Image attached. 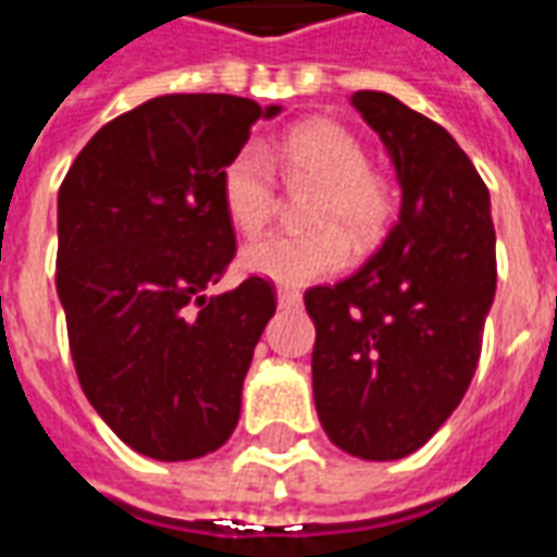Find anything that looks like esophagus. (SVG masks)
<instances>
[{
  "instance_id": "1",
  "label": "esophagus",
  "mask_w": 557,
  "mask_h": 557,
  "mask_svg": "<svg viewBox=\"0 0 557 557\" xmlns=\"http://www.w3.org/2000/svg\"><path fill=\"white\" fill-rule=\"evenodd\" d=\"M277 304L280 307H298V304H301V292L277 289Z\"/></svg>"
}]
</instances>
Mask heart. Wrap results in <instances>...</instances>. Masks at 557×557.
<instances>
[{"label":"heart","mask_w":557,"mask_h":557,"mask_svg":"<svg viewBox=\"0 0 557 557\" xmlns=\"http://www.w3.org/2000/svg\"><path fill=\"white\" fill-rule=\"evenodd\" d=\"M274 163L289 178L322 184L313 220L325 230L310 235L268 232L253 238L242 253L244 271L280 286H307L349 265L351 242L373 247L385 235L391 202L373 178L370 158L346 127L327 119L301 122L265 146L250 143L226 163L220 194L242 232L262 230L277 208Z\"/></svg>","instance_id":"1"}]
</instances>
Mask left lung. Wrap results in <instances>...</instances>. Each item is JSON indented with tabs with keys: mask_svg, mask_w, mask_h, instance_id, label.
<instances>
[{
	"mask_svg": "<svg viewBox=\"0 0 557 557\" xmlns=\"http://www.w3.org/2000/svg\"><path fill=\"white\" fill-rule=\"evenodd\" d=\"M351 107L385 143L403 206L351 277L304 295L327 438L373 462L430 442L466 397L495 298L490 190L456 139L385 91Z\"/></svg>",
	"mask_w": 557,
	"mask_h": 557,
	"instance_id": "8db88e82",
	"label": "left lung"
}]
</instances>
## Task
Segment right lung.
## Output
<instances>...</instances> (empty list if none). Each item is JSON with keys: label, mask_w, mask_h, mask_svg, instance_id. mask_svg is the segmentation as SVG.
I'll use <instances>...</instances> for the list:
<instances>
[{"label": "right lung", "mask_w": 557, "mask_h": 557, "mask_svg": "<svg viewBox=\"0 0 557 557\" xmlns=\"http://www.w3.org/2000/svg\"><path fill=\"white\" fill-rule=\"evenodd\" d=\"M235 95H163L86 143L59 187L55 289L83 394L137 454L218 450L242 414L244 375L274 286L208 295L235 256L223 170L259 119Z\"/></svg>", "instance_id": "1"}]
</instances>
